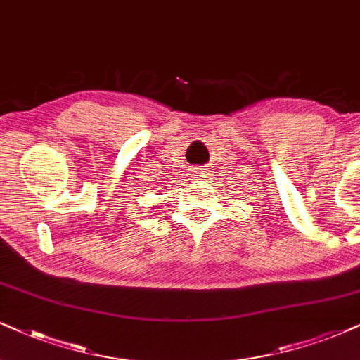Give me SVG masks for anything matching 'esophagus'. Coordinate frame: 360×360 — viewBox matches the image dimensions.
<instances>
[{
	"mask_svg": "<svg viewBox=\"0 0 360 360\" xmlns=\"http://www.w3.org/2000/svg\"><path fill=\"white\" fill-rule=\"evenodd\" d=\"M202 173H203V170H202V168H193V170H192V175L193 176H202Z\"/></svg>",
	"mask_w": 360,
	"mask_h": 360,
	"instance_id": "34e87169",
	"label": "esophagus"
}]
</instances>
